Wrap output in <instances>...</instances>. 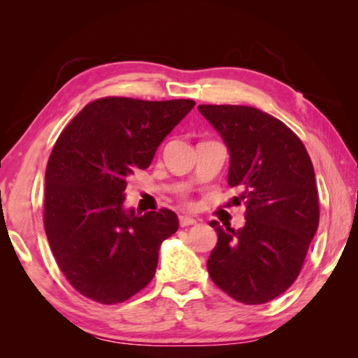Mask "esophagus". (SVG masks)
<instances>
[{"label":"esophagus","instance_id":"esophagus-1","mask_svg":"<svg viewBox=\"0 0 358 358\" xmlns=\"http://www.w3.org/2000/svg\"><path fill=\"white\" fill-rule=\"evenodd\" d=\"M180 226L181 227H187V226H194L197 221L194 220V217H189V216H180Z\"/></svg>","mask_w":358,"mask_h":358}]
</instances>
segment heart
<instances>
[{"label": "heart", "instance_id": "heart-1", "mask_svg": "<svg viewBox=\"0 0 358 358\" xmlns=\"http://www.w3.org/2000/svg\"><path fill=\"white\" fill-rule=\"evenodd\" d=\"M183 199H185V201H186V202H187V199H186V197H183Z\"/></svg>", "mask_w": 358, "mask_h": 358}]
</instances>
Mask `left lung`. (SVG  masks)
<instances>
[{"mask_svg": "<svg viewBox=\"0 0 358 358\" xmlns=\"http://www.w3.org/2000/svg\"><path fill=\"white\" fill-rule=\"evenodd\" d=\"M199 110L230 151L227 183L246 205L241 229L211 221L217 243L207 268L234 300L262 305L300 275L319 226V194L311 157L281 120L248 106L202 104Z\"/></svg>", "mask_w": 358, "mask_h": 358, "instance_id": "1", "label": "left lung"}]
</instances>
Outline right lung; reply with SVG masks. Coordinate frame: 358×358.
I'll return each instance as SVG.
<instances>
[{"instance_id": "right-lung-1", "label": "right lung", "mask_w": 358, "mask_h": 358, "mask_svg": "<svg viewBox=\"0 0 358 358\" xmlns=\"http://www.w3.org/2000/svg\"><path fill=\"white\" fill-rule=\"evenodd\" d=\"M192 99L107 96L90 102L57 138L45 169L44 229L78 294L117 305L148 286L162 241L178 229L169 208L123 210L126 178L194 107Z\"/></svg>"}]
</instances>
